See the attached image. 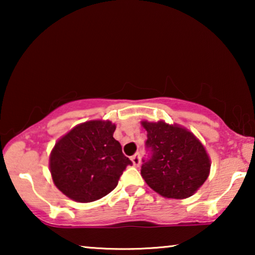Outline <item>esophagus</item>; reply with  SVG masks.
Segmentation results:
<instances>
[{
    "mask_svg": "<svg viewBox=\"0 0 255 255\" xmlns=\"http://www.w3.org/2000/svg\"><path fill=\"white\" fill-rule=\"evenodd\" d=\"M132 162H133L134 166H139L140 165V155L139 154H134L133 156H131Z\"/></svg>",
    "mask_w": 255,
    "mask_h": 255,
    "instance_id": "34e87169",
    "label": "esophagus"
}]
</instances>
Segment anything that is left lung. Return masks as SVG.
<instances>
[{"instance_id": "left-lung-1", "label": "left lung", "mask_w": 255, "mask_h": 255, "mask_svg": "<svg viewBox=\"0 0 255 255\" xmlns=\"http://www.w3.org/2000/svg\"><path fill=\"white\" fill-rule=\"evenodd\" d=\"M147 131L149 155L142 160L141 176L153 190L167 198H187L208 179L210 160L204 146L186 128L141 122Z\"/></svg>"}]
</instances>
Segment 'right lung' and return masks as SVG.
Returning <instances> with one entry per match:
<instances>
[{"label": "right lung", "mask_w": 255, "mask_h": 255, "mask_svg": "<svg viewBox=\"0 0 255 255\" xmlns=\"http://www.w3.org/2000/svg\"><path fill=\"white\" fill-rule=\"evenodd\" d=\"M115 124L90 121L72 128L52 149L50 169L58 189L76 202L100 200L116 188L132 161L114 138Z\"/></svg>", "instance_id": "1"}]
</instances>
